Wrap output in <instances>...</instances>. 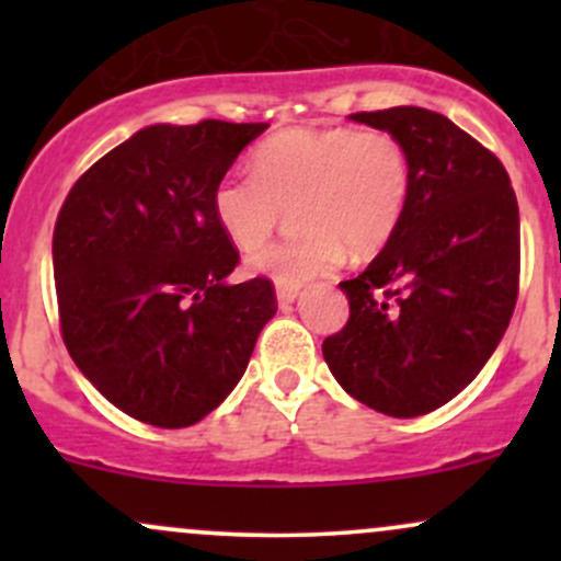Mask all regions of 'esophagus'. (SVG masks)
<instances>
[{
	"instance_id": "1",
	"label": "esophagus",
	"mask_w": 561,
	"mask_h": 561,
	"mask_svg": "<svg viewBox=\"0 0 561 561\" xmlns=\"http://www.w3.org/2000/svg\"><path fill=\"white\" fill-rule=\"evenodd\" d=\"M298 295H300L298 285H276V300H279L282 306L293 302L295 298H298Z\"/></svg>"
}]
</instances>
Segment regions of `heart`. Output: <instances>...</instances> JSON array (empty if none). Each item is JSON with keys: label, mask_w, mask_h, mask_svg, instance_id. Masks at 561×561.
Returning a JSON list of instances; mask_svg holds the SVG:
<instances>
[{"label": "heart", "mask_w": 561, "mask_h": 561, "mask_svg": "<svg viewBox=\"0 0 561 561\" xmlns=\"http://www.w3.org/2000/svg\"><path fill=\"white\" fill-rule=\"evenodd\" d=\"M411 158L382 128H285L253 150V173L231 171L210 195L218 229L242 253L274 234L293 210L300 231L253 255L250 268L279 285L334 272L347 250L375 255L403 221Z\"/></svg>", "instance_id": "obj_1"}]
</instances>
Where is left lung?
Segmentation results:
<instances>
[{
  "instance_id": "8db88e82",
  "label": "left lung",
  "mask_w": 561,
  "mask_h": 561,
  "mask_svg": "<svg viewBox=\"0 0 561 561\" xmlns=\"http://www.w3.org/2000/svg\"><path fill=\"white\" fill-rule=\"evenodd\" d=\"M403 141L411 197L362 274L351 317L321 345L334 379L388 416L427 414L480 375L519 293V208L499 158L424 107L353 113Z\"/></svg>"
}]
</instances>
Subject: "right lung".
<instances>
[{
    "mask_svg": "<svg viewBox=\"0 0 561 561\" xmlns=\"http://www.w3.org/2000/svg\"><path fill=\"white\" fill-rule=\"evenodd\" d=\"M268 124L147 126L70 186L53 263L70 358L113 405L190 427L234 390L276 313L266 276L227 285L240 253L210 195Z\"/></svg>",
    "mask_w": 561,
    "mask_h": 561,
    "instance_id": "add662e5",
    "label": "right lung"
}]
</instances>
